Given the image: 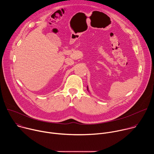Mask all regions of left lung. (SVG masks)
<instances>
[{
    "mask_svg": "<svg viewBox=\"0 0 154 154\" xmlns=\"http://www.w3.org/2000/svg\"><path fill=\"white\" fill-rule=\"evenodd\" d=\"M87 90L88 91V86H87Z\"/></svg>",
    "mask_w": 154,
    "mask_h": 154,
    "instance_id": "8db88e82",
    "label": "left lung"
}]
</instances>
